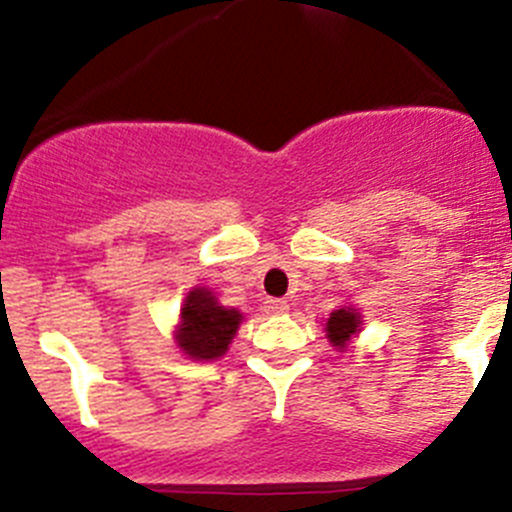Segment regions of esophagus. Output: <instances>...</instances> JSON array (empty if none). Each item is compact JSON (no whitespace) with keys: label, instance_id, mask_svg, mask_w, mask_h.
<instances>
[{"label":"esophagus","instance_id":"1","mask_svg":"<svg viewBox=\"0 0 512 512\" xmlns=\"http://www.w3.org/2000/svg\"><path fill=\"white\" fill-rule=\"evenodd\" d=\"M262 310H265L267 315H282V312L290 310V302L282 300V297H270V300H265Z\"/></svg>","mask_w":512,"mask_h":512}]
</instances>
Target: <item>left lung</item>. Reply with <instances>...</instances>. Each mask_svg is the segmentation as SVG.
<instances>
[{
  "label": "left lung",
  "instance_id": "left-lung-1",
  "mask_svg": "<svg viewBox=\"0 0 512 512\" xmlns=\"http://www.w3.org/2000/svg\"><path fill=\"white\" fill-rule=\"evenodd\" d=\"M360 330H362V315L360 310L352 305L337 307V310H332L330 317L325 320V335L337 352L347 350V345L360 335Z\"/></svg>",
  "mask_w": 512,
  "mask_h": 512
}]
</instances>
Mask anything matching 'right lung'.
<instances>
[{
  "label": "right lung",
  "instance_id": "right-lung-1",
  "mask_svg": "<svg viewBox=\"0 0 512 512\" xmlns=\"http://www.w3.org/2000/svg\"><path fill=\"white\" fill-rule=\"evenodd\" d=\"M242 320V312L222 305L210 287H192L182 302L172 337L190 360H220L230 350Z\"/></svg>",
  "mask_w": 512,
  "mask_h": 512
}]
</instances>
